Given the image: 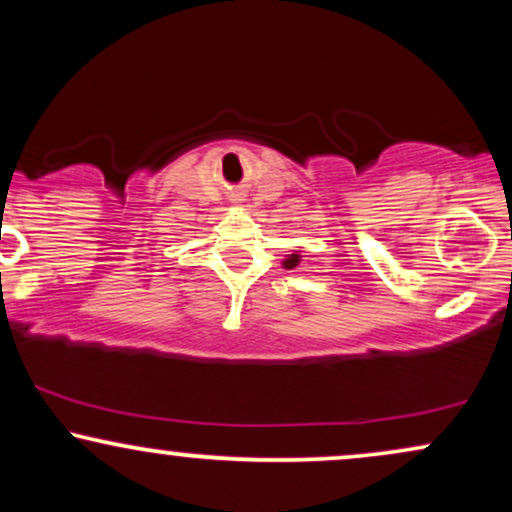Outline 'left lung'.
<instances>
[{"label":"left lung","instance_id":"8db88e82","mask_svg":"<svg viewBox=\"0 0 512 512\" xmlns=\"http://www.w3.org/2000/svg\"><path fill=\"white\" fill-rule=\"evenodd\" d=\"M298 262H301V250H293L291 255H286V260L281 264H284L286 269H293V267H298Z\"/></svg>","mask_w":512,"mask_h":512}]
</instances>
